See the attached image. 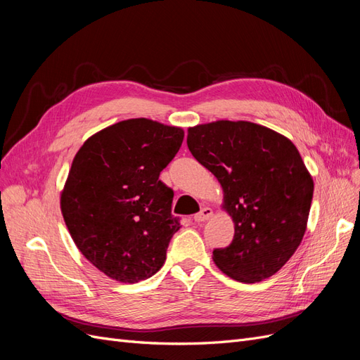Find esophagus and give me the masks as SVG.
I'll return each mask as SVG.
<instances>
[{"mask_svg": "<svg viewBox=\"0 0 360 360\" xmlns=\"http://www.w3.org/2000/svg\"><path fill=\"white\" fill-rule=\"evenodd\" d=\"M212 216H213V210L209 209V207H204L201 212H198L197 214L193 216V219H195V222H204L207 219H210Z\"/></svg>", "mask_w": 360, "mask_h": 360, "instance_id": "obj_1", "label": "esophagus"}]
</instances>
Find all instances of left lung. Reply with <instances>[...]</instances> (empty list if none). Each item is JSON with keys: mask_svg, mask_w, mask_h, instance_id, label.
I'll use <instances>...</instances> for the list:
<instances>
[{"mask_svg": "<svg viewBox=\"0 0 360 360\" xmlns=\"http://www.w3.org/2000/svg\"><path fill=\"white\" fill-rule=\"evenodd\" d=\"M192 156L219 180L234 238L213 250L230 278L254 284L275 275L299 248L311 209L314 181L296 146L249 122L191 127Z\"/></svg>", "mask_w": 360, "mask_h": 360, "instance_id": "obj_1", "label": "left lung"}]
</instances>
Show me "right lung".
<instances>
[{
	"label": "right lung",
	"mask_w": 360,
	"mask_h": 360,
	"mask_svg": "<svg viewBox=\"0 0 360 360\" xmlns=\"http://www.w3.org/2000/svg\"><path fill=\"white\" fill-rule=\"evenodd\" d=\"M183 136L180 127L132 118L97 132L76 153L61 212L75 245L106 276L134 284L165 263L180 219L159 176Z\"/></svg>",
	"instance_id": "1"
}]
</instances>
